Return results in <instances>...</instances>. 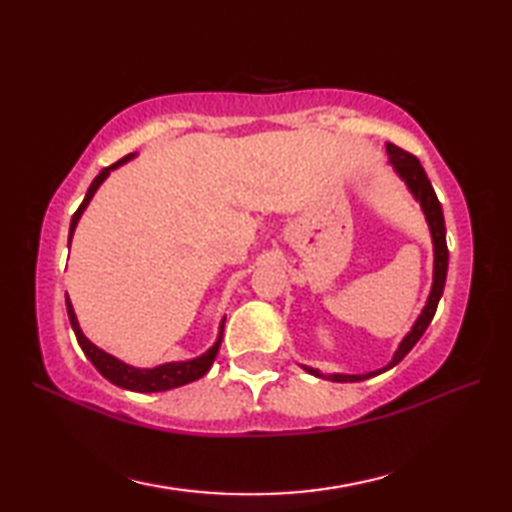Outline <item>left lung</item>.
Here are the masks:
<instances>
[{"mask_svg":"<svg viewBox=\"0 0 512 512\" xmlns=\"http://www.w3.org/2000/svg\"><path fill=\"white\" fill-rule=\"evenodd\" d=\"M387 154H389L391 165H394V169L398 171V176L407 182V187L413 193V198L420 202L422 211H424V217H427L429 228H431L433 255H436V259H433L431 295H429L427 306H424V310H422V314L418 317L416 325H413L411 332L405 336V339H402V343L398 345L394 358H391V363L387 367L376 369V372H369V374H358V376L332 374L330 378L334 380V383H358V380L378 376V374L387 372V369H391L394 365H398L402 358H405L411 352V347L420 341V336L424 334V330L429 328V323L433 319V314H436V310H438V303H440V297H442V292H444V281H447V268H449L447 228H444V215H442V206H440L438 195H436V191H433L431 182L427 178V173H424L420 160L416 156L409 154V151H405V149L396 147V145H391V143H387ZM303 369H306V372H310V374H314V376H323V374L317 372V369H312V367L303 365Z\"/></svg>","mask_w":512,"mask_h":512,"instance_id":"obj_1","label":"left lung"}]
</instances>
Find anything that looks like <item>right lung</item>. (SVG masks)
<instances>
[{"label":"right lung","instance_id":"add662e5","mask_svg":"<svg viewBox=\"0 0 512 512\" xmlns=\"http://www.w3.org/2000/svg\"><path fill=\"white\" fill-rule=\"evenodd\" d=\"M129 158H134V154H127L125 158H121L118 162H114V165L105 167L99 176H96L90 184L88 193H85V198L81 202L79 209H76V213L72 215V222H70V242H72V233L76 224H79L81 215L85 211V206L90 204L92 195L96 193V189L101 187V182L110 176V171L116 169L118 165H123V162H127ZM65 306H68V317H70V323H72V330L76 334V341H79L81 350L85 352V356L90 358L92 365L99 369V372L110 380V383L123 387V389H129V391H167V389H173V387H182L187 383H193V380L202 378L206 372H209L217 352H220V345H222V334H224V321L222 319V325H220V336H217L215 345L211 347L209 352H204L202 356L198 358H191V361H182V363H165V365H158L154 369H138V367H132V365H125L123 361H118V358H114L112 354L103 352L101 347H96L92 341L85 339V334L81 332L79 328V321H76V314H74V308L72 303L68 299V295H65Z\"/></svg>","mask_w":512,"mask_h":512}]
</instances>
